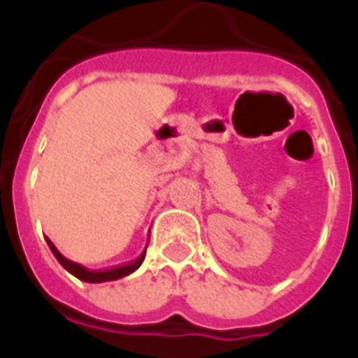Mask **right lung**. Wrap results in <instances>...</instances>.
<instances>
[{
	"mask_svg": "<svg viewBox=\"0 0 358 358\" xmlns=\"http://www.w3.org/2000/svg\"><path fill=\"white\" fill-rule=\"evenodd\" d=\"M48 240V245H50L51 253L55 255L61 266L65 270H69L73 276H76L82 282H90V284H99V282H110V280H118V278H124L128 274H132L134 270L140 268V264L143 263V259H145V251L141 253L134 263L122 264V266H117V268H109V270H90L86 266H82V264L74 263V261H69L66 257L61 255V251H59L55 245H53V241L50 238H45Z\"/></svg>",
	"mask_w": 358,
	"mask_h": 358,
	"instance_id": "add662e5",
	"label": "right lung"
}]
</instances>
